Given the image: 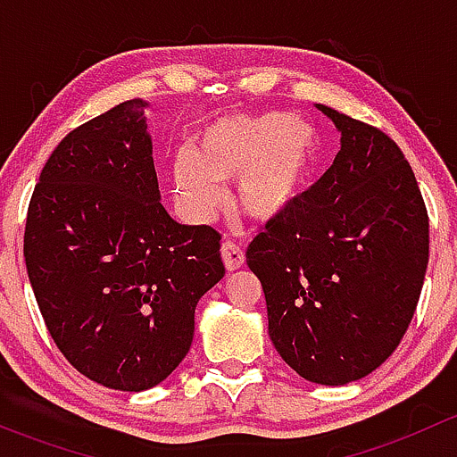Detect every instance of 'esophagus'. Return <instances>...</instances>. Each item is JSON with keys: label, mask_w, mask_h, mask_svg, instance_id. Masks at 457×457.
I'll list each match as a JSON object with an SVG mask.
<instances>
[{"label": "esophagus", "mask_w": 457, "mask_h": 457, "mask_svg": "<svg viewBox=\"0 0 457 457\" xmlns=\"http://www.w3.org/2000/svg\"><path fill=\"white\" fill-rule=\"evenodd\" d=\"M220 256H223L225 267H228L229 271L238 270V267H243V262H245V254H243V250L234 241H225L223 245H220Z\"/></svg>", "instance_id": "34e87169"}]
</instances>
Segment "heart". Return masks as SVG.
I'll list each match as a JSON object with an SVG mask.
<instances>
[{"mask_svg": "<svg viewBox=\"0 0 457 457\" xmlns=\"http://www.w3.org/2000/svg\"><path fill=\"white\" fill-rule=\"evenodd\" d=\"M320 161V135L312 123L267 110L225 117L196 137L192 152L172 163L177 201L196 220L220 210L225 190L237 183V210L254 223H276L292 214L310 192Z\"/></svg>", "mask_w": 457, "mask_h": 457, "instance_id": "1", "label": "heart"}]
</instances>
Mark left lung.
I'll return each mask as SVG.
<instances>
[{
  "mask_svg": "<svg viewBox=\"0 0 457 457\" xmlns=\"http://www.w3.org/2000/svg\"><path fill=\"white\" fill-rule=\"evenodd\" d=\"M340 132L331 168L247 247L270 338L305 380L340 386L394 353L428 262V219L411 165L385 132L316 104Z\"/></svg>",
  "mask_w": 457,
  "mask_h": 457,
  "instance_id": "obj_1",
  "label": "left lung"
}]
</instances>
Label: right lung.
Wrapping results in <instances>:
<instances>
[{"label":"right lung","instance_id":"add662e5","mask_svg":"<svg viewBox=\"0 0 457 457\" xmlns=\"http://www.w3.org/2000/svg\"><path fill=\"white\" fill-rule=\"evenodd\" d=\"M130 99L72 130L39 174L24 258L59 352L119 391L163 382L190 352L195 310L225 276L220 237L161 205L145 123Z\"/></svg>","mask_w":457,"mask_h":457}]
</instances>
